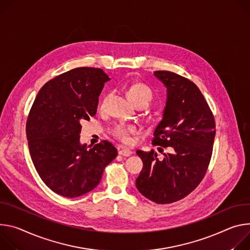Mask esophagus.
Returning a JSON list of instances; mask_svg holds the SVG:
<instances>
[{
  "mask_svg": "<svg viewBox=\"0 0 250 250\" xmlns=\"http://www.w3.org/2000/svg\"><path fill=\"white\" fill-rule=\"evenodd\" d=\"M119 155L121 156H124V157H129L132 155V152L129 150V149H125V148H122V149H119Z\"/></svg>",
  "mask_w": 250,
  "mask_h": 250,
  "instance_id": "obj_1",
  "label": "esophagus"
}]
</instances>
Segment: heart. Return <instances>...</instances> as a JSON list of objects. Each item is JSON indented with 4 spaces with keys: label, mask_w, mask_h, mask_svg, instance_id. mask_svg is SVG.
Instances as JSON below:
<instances>
[{
    "label": "heart",
    "mask_w": 250,
    "mask_h": 250,
    "mask_svg": "<svg viewBox=\"0 0 250 250\" xmlns=\"http://www.w3.org/2000/svg\"><path fill=\"white\" fill-rule=\"evenodd\" d=\"M126 94L128 98L134 103L137 104L139 102H147L148 104L153 98V92L151 88L143 83H133L130 84L126 90ZM109 96H105L100 104L101 108H105L107 105ZM111 134H112L116 139L123 143H129L131 141V135L135 134L136 128L132 125L124 124V123H117L115 124L110 130Z\"/></svg>",
    "instance_id": "obj_1"
}]
</instances>
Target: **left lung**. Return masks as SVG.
<instances>
[{
    "label": "left lung",
    "instance_id": "8db88e82",
    "mask_svg": "<svg viewBox=\"0 0 250 250\" xmlns=\"http://www.w3.org/2000/svg\"><path fill=\"white\" fill-rule=\"evenodd\" d=\"M154 75L167 88V100L152 143L172 147L173 153L165 154L160 161L154 151L138 150L143 169L136 188L150 201L166 205L187 197L204 179L211 158L215 122L195 83L171 71L157 70Z\"/></svg>",
    "mask_w": 250,
    "mask_h": 250
}]
</instances>
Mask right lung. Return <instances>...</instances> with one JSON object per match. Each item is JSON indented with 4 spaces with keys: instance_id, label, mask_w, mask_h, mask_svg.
<instances>
[{
    "instance_id": "obj_1",
    "label": "right lung",
    "mask_w": 250,
    "mask_h": 250,
    "mask_svg": "<svg viewBox=\"0 0 250 250\" xmlns=\"http://www.w3.org/2000/svg\"><path fill=\"white\" fill-rule=\"evenodd\" d=\"M109 80L100 68L71 69L46 82L32 106L26 121L30 154L42 182L60 196L72 199L92 190L117 157L108 141L87 147L79 140L81 122L96 114Z\"/></svg>"
}]
</instances>
